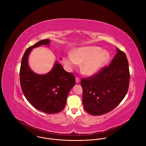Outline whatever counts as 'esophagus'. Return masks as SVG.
Listing matches in <instances>:
<instances>
[{"label":"esophagus","mask_w":146,"mask_h":146,"mask_svg":"<svg viewBox=\"0 0 146 146\" xmlns=\"http://www.w3.org/2000/svg\"><path fill=\"white\" fill-rule=\"evenodd\" d=\"M80 78H78V77H76V83H78V82H80Z\"/></svg>","instance_id":"obj_1"}]
</instances>
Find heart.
Listing matches in <instances>:
<instances>
[{
    "label": "heart",
    "mask_w": 146,
    "mask_h": 146,
    "mask_svg": "<svg viewBox=\"0 0 146 146\" xmlns=\"http://www.w3.org/2000/svg\"><path fill=\"white\" fill-rule=\"evenodd\" d=\"M110 58V53L98 46H87L68 52L63 61L66 68L70 70L81 63V70L87 76H92L99 72Z\"/></svg>",
    "instance_id": "1"
}]
</instances>
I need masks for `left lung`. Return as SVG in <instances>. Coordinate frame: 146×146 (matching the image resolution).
<instances>
[{
    "label": "left lung",
    "instance_id": "obj_1",
    "mask_svg": "<svg viewBox=\"0 0 146 146\" xmlns=\"http://www.w3.org/2000/svg\"><path fill=\"white\" fill-rule=\"evenodd\" d=\"M117 54L109 66L96 75L82 78V103L94 115L108 113L116 108L127 94L129 70L125 54L116 48Z\"/></svg>",
    "mask_w": 146,
    "mask_h": 146
}]
</instances>
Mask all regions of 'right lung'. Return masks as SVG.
I'll use <instances>...</instances> for the list:
<instances>
[{
	"label": "right lung",
	"instance_id": "add662e5",
	"mask_svg": "<svg viewBox=\"0 0 146 146\" xmlns=\"http://www.w3.org/2000/svg\"><path fill=\"white\" fill-rule=\"evenodd\" d=\"M50 44L49 39L42 40L26 50L21 61L19 77L23 92L31 105L42 112L55 114L64 109L68 95L76 80L74 76L66 72L57 60L51 70L45 74L32 70L28 58L32 50Z\"/></svg>",
	"mask_w": 146,
	"mask_h": 146
}]
</instances>
